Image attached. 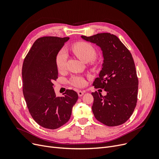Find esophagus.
Segmentation results:
<instances>
[{
  "label": "esophagus",
  "mask_w": 159,
  "mask_h": 159,
  "mask_svg": "<svg viewBox=\"0 0 159 159\" xmlns=\"http://www.w3.org/2000/svg\"><path fill=\"white\" fill-rule=\"evenodd\" d=\"M78 96L79 97H81L84 94V91H78Z\"/></svg>",
  "instance_id": "34e87169"
}]
</instances>
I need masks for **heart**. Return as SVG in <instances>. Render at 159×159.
Segmentation results:
<instances>
[{
    "label": "heart",
    "mask_w": 159,
    "mask_h": 159,
    "mask_svg": "<svg viewBox=\"0 0 159 159\" xmlns=\"http://www.w3.org/2000/svg\"><path fill=\"white\" fill-rule=\"evenodd\" d=\"M73 50L75 55L83 61H92L96 56L94 48L88 42H78L73 46ZM67 52L65 49H61L57 53L56 57V64L59 71L64 70L67 60ZM70 84L75 87H82L85 84V80L80 75H74L70 80Z\"/></svg>",
    "instance_id": "heart-1"
}]
</instances>
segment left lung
Instances as JSON below:
<instances>
[{"label": "left lung", "mask_w": 159, "mask_h": 159, "mask_svg": "<svg viewBox=\"0 0 159 159\" xmlns=\"http://www.w3.org/2000/svg\"><path fill=\"white\" fill-rule=\"evenodd\" d=\"M81 38L99 47L103 58L99 78L93 85L104 89L107 95L91 93L94 116L107 126L122 125L131 116L137 101L139 81L132 55L118 37L110 33Z\"/></svg>", "instance_id": "8db88e82"}]
</instances>
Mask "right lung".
Instances as JSON below:
<instances>
[{"label":"right lung","instance_id":"add662e5","mask_svg":"<svg viewBox=\"0 0 159 159\" xmlns=\"http://www.w3.org/2000/svg\"><path fill=\"white\" fill-rule=\"evenodd\" d=\"M70 38L44 36L34 43L23 62V94L34 120L40 126L56 129L69 121L78 95L68 89L56 97L52 81L57 78L56 57Z\"/></svg>","mask_w":159,"mask_h":159}]
</instances>
